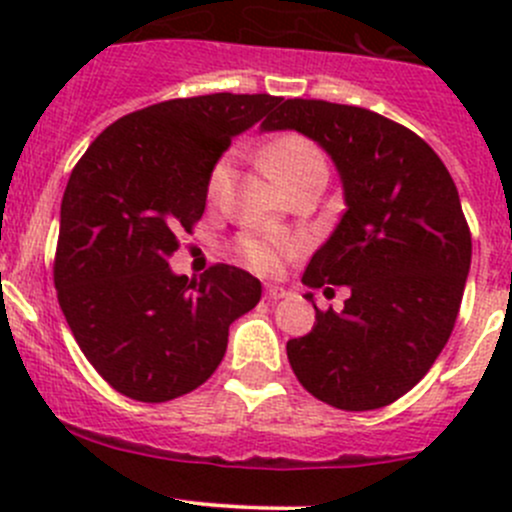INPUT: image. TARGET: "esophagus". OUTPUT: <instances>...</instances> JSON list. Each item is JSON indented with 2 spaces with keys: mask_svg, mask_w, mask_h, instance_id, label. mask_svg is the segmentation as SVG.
Here are the masks:
<instances>
[{
  "mask_svg": "<svg viewBox=\"0 0 512 512\" xmlns=\"http://www.w3.org/2000/svg\"><path fill=\"white\" fill-rule=\"evenodd\" d=\"M287 289L285 287H277V285H270L265 289V297L270 299V302H277V299H285L287 297Z\"/></svg>",
  "mask_w": 512,
  "mask_h": 512,
  "instance_id": "obj_1",
  "label": "esophagus"
}]
</instances>
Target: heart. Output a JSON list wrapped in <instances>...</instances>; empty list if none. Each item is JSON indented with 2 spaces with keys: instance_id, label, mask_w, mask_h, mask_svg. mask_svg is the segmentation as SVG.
<instances>
[{
  "instance_id": "obj_1",
  "label": "heart",
  "mask_w": 512,
  "mask_h": 512,
  "mask_svg": "<svg viewBox=\"0 0 512 512\" xmlns=\"http://www.w3.org/2000/svg\"><path fill=\"white\" fill-rule=\"evenodd\" d=\"M262 163H265V168L285 185V190H289L304 173L324 165V156L309 138L299 136V133H285V136L275 138V141L262 151ZM230 173V158H220L218 163L213 165V170H210L208 175L210 198H218V195L223 193L227 180H230ZM299 247L302 245H299V240H294V237L270 230H247L242 232L240 240H237V252H240V257L247 262V267H252V270L260 272V275H275L282 267V260L294 255V252H299Z\"/></svg>"
}]
</instances>
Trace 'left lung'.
Returning a JSON list of instances; mask_svg holds the SVG:
<instances>
[{"instance_id": "left-lung-1", "label": "left lung", "mask_w": 512, "mask_h": 512, "mask_svg": "<svg viewBox=\"0 0 512 512\" xmlns=\"http://www.w3.org/2000/svg\"><path fill=\"white\" fill-rule=\"evenodd\" d=\"M262 131H297L334 160L342 220L304 270L309 289L347 285L342 312L317 309L312 332L287 342L299 384L324 404H394L446 347L471 270V230L456 183L423 138L374 111L287 98Z\"/></svg>"}]
</instances>
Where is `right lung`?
Segmentation results:
<instances>
[{"label":"right lung","instance_id":"obj_1","mask_svg":"<svg viewBox=\"0 0 512 512\" xmlns=\"http://www.w3.org/2000/svg\"><path fill=\"white\" fill-rule=\"evenodd\" d=\"M280 103L270 94L173 98L118 118L71 170L54 285L91 366L123 396L178 399L210 379L227 329L262 297L250 272L175 275L178 232L203 218L208 175L232 138Z\"/></svg>","mask_w":512,"mask_h":512}]
</instances>
